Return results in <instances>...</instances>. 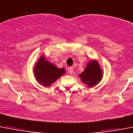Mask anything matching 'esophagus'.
I'll return each instance as SVG.
<instances>
[{
    "mask_svg": "<svg viewBox=\"0 0 133 133\" xmlns=\"http://www.w3.org/2000/svg\"><path fill=\"white\" fill-rule=\"evenodd\" d=\"M73 72V68H72V67H69V68H68V73H69L70 74H72Z\"/></svg>",
    "mask_w": 133,
    "mask_h": 133,
    "instance_id": "34e87169",
    "label": "esophagus"
}]
</instances>
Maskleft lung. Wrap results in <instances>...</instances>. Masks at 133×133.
Listing matches in <instances>:
<instances>
[{
    "label": "left lung",
    "mask_w": 133,
    "mask_h": 133,
    "mask_svg": "<svg viewBox=\"0 0 133 133\" xmlns=\"http://www.w3.org/2000/svg\"><path fill=\"white\" fill-rule=\"evenodd\" d=\"M79 76L84 84H87L88 87L92 88L100 83L103 75L98 61L91 60L88 63L84 70Z\"/></svg>",
    "instance_id": "8db88e82"
}]
</instances>
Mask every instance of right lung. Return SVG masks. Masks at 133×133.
Returning a JSON list of instances; mask_svg holds the SVG:
<instances>
[{
    "label": "right lung",
    "mask_w": 133,
    "mask_h": 133,
    "mask_svg": "<svg viewBox=\"0 0 133 133\" xmlns=\"http://www.w3.org/2000/svg\"><path fill=\"white\" fill-rule=\"evenodd\" d=\"M35 77L39 84L44 87H50L55 83L66 71L63 68H59L46 59L44 55L41 56L33 68Z\"/></svg>",
    "instance_id": "right-lung-1"
}]
</instances>
